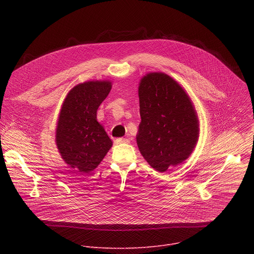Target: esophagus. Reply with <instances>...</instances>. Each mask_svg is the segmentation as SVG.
<instances>
[{
    "mask_svg": "<svg viewBox=\"0 0 254 254\" xmlns=\"http://www.w3.org/2000/svg\"><path fill=\"white\" fill-rule=\"evenodd\" d=\"M115 141H116L117 144H119V143H127V142H129V139L128 138H124V137H119Z\"/></svg>",
    "mask_w": 254,
    "mask_h": 254,
    "instance_id": "1",
    "label": "esophagus"
}]
</instances>
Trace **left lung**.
I'll use <instances>...</instances> for the list:
<instances>
[{
	"instance_id": "obj_1",
	"label": "left lung",
	"mask_w": 254,
	"mask_h": 254,
	"mask_svg": "<svg viewBox=\"0 0 254 254\" xmlns=\"http://www.w3.org/2000/svg\"><path fill=\"white\" fill-rule=\"evenodd\" d=\"M140 124L137 147L159 172L183 163L199 137V121L189 95L163 72L144 75L138 85Z\"/></svg>"
}]
</instances>
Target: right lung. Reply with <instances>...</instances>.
Instances as JSON below:
<instances>
[{
  "mask_svg": "<svg viewBox=\"0 0 254 254\" xmlns=\"http://www.w3.org/2000/svg\"><path fill=\"white\" fill-rule=\"evenodd\" d=\"M111 89L108 80L86 81L72 88L63 101L56 144L64 162L77 172L93 171L113 146L96 120L98 107Z\"/></svg>",
  "mask_w": 254,
  "mask_h": 254,
  "instance_id": "obj_1",
  "label": "right lung"
}]
</instances>
